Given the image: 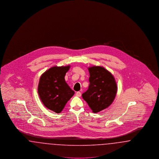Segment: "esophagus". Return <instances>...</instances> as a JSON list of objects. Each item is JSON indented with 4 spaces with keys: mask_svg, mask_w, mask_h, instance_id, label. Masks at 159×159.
Instances as JSON below:
<instances>
[{
    "mask_svg": "<svg viewBox=\"0 0 159 159\" xmlns=\"http://www.w3.org/2000/svg\"><path fill=\"white\" fill-rule=\"evenodd\" d=\"M76 95L77 97H80L81 96V92H77L76 93Z\"/></svg>",
    "mask_w": 159,
    "mask_h": 159,
    "instance_id": "esophagus-1",
    "label": "esophagus"
}]
</instances>
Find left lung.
<instances>
[{
  "label": "left lung",
  "mask_w": 159,
  "mask_h": 159,
  "mask_svg": "<svg viewBox=\"0 0 159 159\" xmlns=\"http://www.w3.org/2000/svg\"><path fill=\"white\" fill-rule=\"evenodd\" d=\"M89 86L82 98L94 113L110 106L116 97L117 86L113 75L101 66L88 67Z\"/></svg>",
  "instance_id": "left-lung-1"
}]
</instances>
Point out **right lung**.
Here are the masks:
<instances>
[{"label": "right lung", "mask_w": 159, "mask_h": 159, "mask_svg": "<svg viewBox=\"0 0 159 159\" xmlns=\"http://www.w3.org/2000/svg\"><path fill=\"white\" fill-rule=\"evenodd\" d=\"M70 66H53L40 76L38 91L41 101L47 108L60 113L75 94L65 80Z\"/></svg>", "instance_id": "right-lung-1"}]
</instances>
